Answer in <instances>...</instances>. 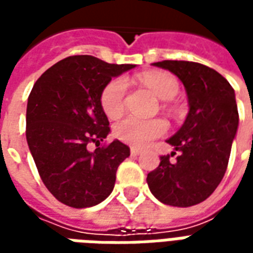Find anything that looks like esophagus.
I'll return each instance as SVG.
<instances>
[{
	"label": "esophagus",
	"mask_w": 253,
	"mask_h": 253,
	"mask_svg": "<svg viewBox=\"0 0 253 253\" xmlns=\"http://www.w3.org/2000/svg\"><path fill=\"white\" fill-rule=\"evenodd\" d=\"M130 153H131V156L135 157V156H139V154H141V150L138 148H131L130 149Z\"/></svg>",
	"instance_id": "esophagus-1"
}]
</instances>
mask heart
Instances as JSON below:
<instances>
[{"label": "heart", "instance_id": "b5f03b06", "mask_svg": "<svg viewBox=\"0 0 253 253\" xmlns=\"http://www.w3.org/2000/svg\"><path fill=\"white\" fill-rule=\"evenodd\" d=\"M138 80L145 84L161 100L175 99L180 84L177 78L168 72L152 70L138 76ZM127 83L123 77H115L105 84L100 94V104L108 118H118L125 110ZM167 131V125L161 119L143 121L135 116H127L118 122L114 127V135L119 141L132 146H145L156 138L163 137Z\"/></svg>", "mask_w": 253, "mask_h": 253}]
</instances>
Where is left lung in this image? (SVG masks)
Instances as JSON below:
<instances>
[{
  "instance_id": "obj_1",
  "label": "left lung",
  "mask_w": 253,
  "mask_h": 253,
  "mask_svg": "<svg viewBox=\"0 0 253 253\" xmlns=\"http://www.w3.org/2000/svg\"><path fill=\"white\" fill-rule=\"evenodd\" d=\"M153 65L179 77L186 86L190 112L180 130L167 141L176 152L161 156L146 181L164 205L194 206L211 195L228 168L239 126L234 89L226 78L202 63L163 61ZM176 153L179 156L172 163L169 159Z\"/></svg>"
}]
</instances>
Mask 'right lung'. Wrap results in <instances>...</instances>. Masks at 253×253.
<instances>
[{"label": "right lung", "mask_w": 253, "mask_h": 253, "mask_svg": "<svg viewBox=\"0 0 253 253\" xmlns=\"http://www.w3.org/2000/svg\"><path fill=\"white\" fill-rule=\"evenodd\" d=\"M132 67L73 55L47 69L31 90L27 142L42 181L66 206L85 209L104 201L118 167L130 156L121 141L100 145L110 132L100 94L111 78ZM92 143L96 149L90 152Z\"/></svg>", "instance_id": "obj_1"}]
</instances>
